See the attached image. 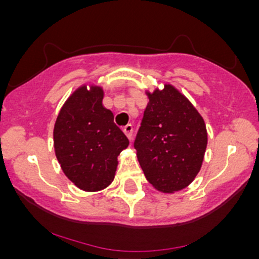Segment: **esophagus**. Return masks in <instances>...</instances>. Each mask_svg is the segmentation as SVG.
<instances>
[{
    "instance_id": "1",
    "label": "esophagus",
    "mask_w": 259,
    "mask_h": 259,
    "mask_svg": "<svg viewBox=\"0 0 259 259\" xmlns=\"http://www.w3.org/2000/svg\"><path fill=\"white\" fill-rule=\"evenodd\" d=\"M123 132H124V134H125V135L127 136V139H129V140L133 139V132H134V129H133L132 124H127V125L124 126Z\"/></svg>"
}]
</instances>
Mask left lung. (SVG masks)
Returning <instances> with one entry per match:
<instances>
[{
  "instance_id": "1",
  "label": "left lung",
  "mask_w": 259,
  "mask_h": 259,
  "mask_svg": "<svg viewBox=\"0 0 259 259\" xmlns=\"http://www.w3.org/2000/svg\"><path fill=\"white\" fill-rule=\"evenodd\" d=\"M134 147L148 183L159 191H180L200 171L207 147L203 118L173 85L147 92Z\"/></svg>"
}]
</instances>
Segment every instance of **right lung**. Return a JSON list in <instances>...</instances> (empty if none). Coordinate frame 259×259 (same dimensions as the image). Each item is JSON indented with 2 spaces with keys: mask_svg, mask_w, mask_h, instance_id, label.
<instances>
[{
  "mask_svg": "<svg viewBox=\"0 0 259 259\" xmlns=\"http://www.w3.org/2000/svg\"><path fill=\"white\" fill-rule=\"evenodd\" d=\"M103 90L80 86L61 108L55 129V152L62 170L84 191H100L114 179L117 157L129 140L103 107Z\"/></svg>",
  "mask_w": 259,
  "mask_h": 259,
  "instance_id": "1",
  "label": "right lung"
}]
</instances>
